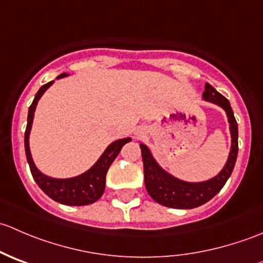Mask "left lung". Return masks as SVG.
Segmentation results:
<instances>
[{
  "mask_svg": "<svg viewBox=\"0 0 263 263\" xmlns=\"http://www.w3.org/2000/svg\"><path fill=\"white\" fill-rule=\"evenodd\" d=\"M206 102L214 103L225 110L229 122L230 135H232V147L227 164L217 176L205 182H184L166 173L151 155L146 145L140 144L144 161L145 185L148 195L154 201L160 205L172 209H195L210 201L215 195L220 192L229 179L238 155V123L234 118L229 100L206 82L205 91L202 94Z\"/></svg>",
  "mask_w": 263,
  "mask_h": 263,
  "instance_id": "1",
  "label": "left lung"
}]
</instances>
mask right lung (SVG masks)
<instances>
[{
    "label": "right lung",
    "mask_w": 263,
    "mask_h": 263,
    "mask_svg": "<svg viewBox=\"0 0 263 263\" xmlns=\"http://www.w3.org/2000/svg\"><path fill=\"white\" fill-rule=\"evenodd\" d=\"M67 76V73H61L57 79H62ZM54 81H50L48 84L43 85L38 92L35 94L33 103L29 107L28 112V124H26L25 129V154H26V160H28L29 166H30L31 176H33L34 181L39 185L42 191L49 196L52 200L57 201V202L63 203L67 206H84L90 205V203L95 202L102 197L103 192L105 188V176L109 169L110 164L117 158V155L121 151L122 146L127 142L131 141V137H126V139L117 140V141L112 142L104 153L102 154L97 163L86 171L85 173L80 174L78 177H72V178H52V177L46 176L38 171V168L34 164L33 158L30 154V147H29V135H30L31 124H33L34 112H35L36 104L38 100L41 99L42 95L44 94L47 89L53 84Z\"/></svg>",
    "instance_id": "obj_1"
}]
</instances>
